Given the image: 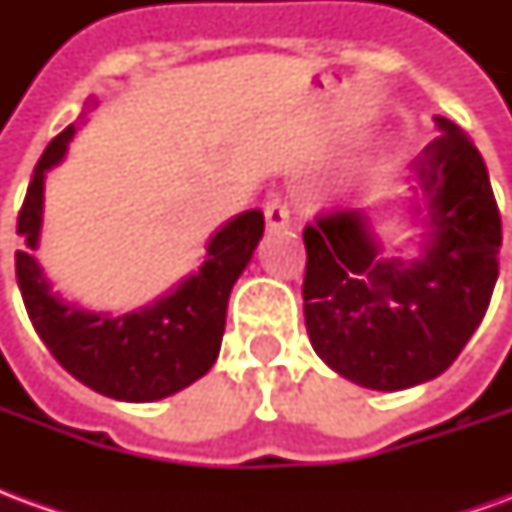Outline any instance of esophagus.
<instances>
[{
	"mask_svg": "<svg viewBox=\"0 0 512 512\" xmlns=\"http://www.w3.org/2000/svg\"><path fill=\"white\" fill-rule=\"evenodd\" d=\"M266 224L268 230H285L290 224V208L285 200H268L266 202Z\"/></svg>",
	"mask_w": 512,
	"mask_h": 512,
	"instance_id": "obj_1",
	"label": "esophagus"
}]
</instances>
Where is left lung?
Listing matches in <instances>:
<instances>
[{"instance_id":"1","label":"left lung","mask_w":512,"mask_h":512,"mask_svg":"<svg viewBox=\"0 0 512 512\" xmlns=\"http://www.w3.org/2000/svg\"><path fill=\"white\" fill-rule=\"evenodd\" d=\"M411 164L419 255H384L373 216L334 211L304 227V321L334 373L378 392L441 376L483 321L499 277L502 219L480 150L447 117Z\"/></svg>"}]
</instances>
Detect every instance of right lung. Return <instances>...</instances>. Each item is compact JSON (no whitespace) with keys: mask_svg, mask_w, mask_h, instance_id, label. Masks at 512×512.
<instances>
[{"mask_svg":"<svg viewBox=\"0 0 512 512\" xmlns=\"http://www.w3.org/2000/svg\"><path fill=\"white\" fill-rule=\"evenodd\" d=\"M76 126L57 134L43 150L18 213L16 279L29 321L51 356L76 381L126 403H153L194 384L222 348L227 299L263 238V213L244 211L222 224L205 246V260L161 299L126 315L84 310L51 290L35 249L43 227L46 172L57 167Z\"/></svg>","mask_w":512,"mask_h":512,"instance_id":"add662e5","label":"right lung"}]
</instances>
